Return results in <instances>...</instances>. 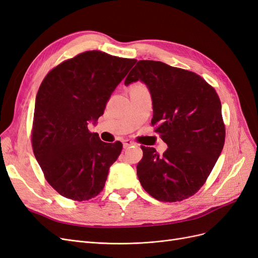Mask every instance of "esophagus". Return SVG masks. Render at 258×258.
I'll return each mask as SVG.
<instances>
[{
  "mask_svg": "<svg viewBox=\"0 0 258 258\" xmlns=\"http://www.w3.org/2000/svg\"><path fill=\"white\" fill-rule=\"evenodd\" d=\"M122 144H123V147L126 148V147H129L131 145H135V142H132L131 140H129V139H126V140H123V141H122Z\"/></svg>",
  "mask_w": 258,
  "mask_h": 258,
  "instance_id": "34e87169",
  "label": "esophagus"
}]
</instances>
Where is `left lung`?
I'll use <instances>...</instances> for the list:
<instances>
[{"label": "left lung", "mask_w": 258, "mask_h": 258, "mask_svg": "<svg viewBox=\"0 0 258 258\" xmlns=\"http://www.w3.org/2000/svg\"><path fill=\"white\" fill-rule=\"evenodd\" d=\"M138 81L151 92L152 124L168 145L162 156L141 146L139 181L159 201L189 198L205 184L224 147L221 100L198 74L160 61H138L124 85Z\"/></svg>", "instance_id": "obj_1"}]
</instances>
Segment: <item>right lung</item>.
Returning a JSON list of instances; mask_svg holds the SVG:
<instances>
[{
    "instance_id": "1",
    "label": "right lung",
    "mask_w": 258,
    "mask_h": 258,
    "mask_svg": "<svg viewBox=\"0 0 258 258\" xmlns=\"http://www.w3.org/2000/svg\"><path fill=\"white\" fill-rule=\"evenodd\" d=\"M136 59L89 50L62 62L38 88L32 147L46 181L61 196L89 200L102 191L122 144L105 143L88 130Z\"/></svg>"
}]
</instances>
